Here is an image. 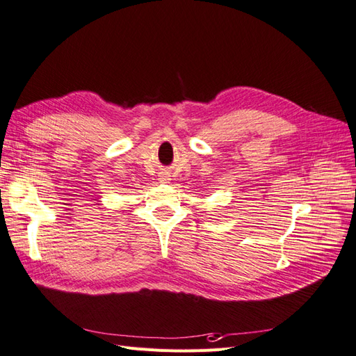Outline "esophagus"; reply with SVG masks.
I'll use <instances>...</instances> for the list:
<instances>
[{
    "mask_svg": "<svg viewBox=\"0 0 356 356\" xmlns=\"http://www.w3.org/2000/svg\"><path fill=\"white\" fill-rule=\"evenodd\" d=\"M168 180H170V177H168L167 175H163V176H161V181L165 183V181H168Z\"/></svg>",
    "mask_w": 356,
    "mask_h": 356,
    "instance_id": "34e87169",
    "label": "esophagus"
}]
</instances>
